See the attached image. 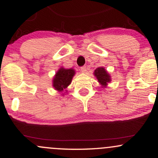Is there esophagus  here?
<instances>
[{"instance_id":"34e87169","label":"esophagus","mask_w":158,"mask_h":158,"mask_svg":"<svg viewBox=\"0 0 158 158\" xmlns=\"http://www.w3.org/2000/svg\"><path fill=\"white\" fill-rule=\"evenodd\" d=\"M81 71L82 73H85L86 72V67L83 66L81 68Z\"/></svg>"}]
</instances>
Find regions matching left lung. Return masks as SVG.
I'll use <instances>...</instances> for the list:
<instances>
[{"mask_svg": "<svg viewBox=\"0 0 158 158\" xmlns=\"http://www.w3.org/2000/svg\"><path fill=\"white\" fill-rule=\"evenodd\" d=\"M94 75L96 77V78L98 79L99 83L102 85L106 86L108 83H109L111 81V77L108 74L106 70L103 68H102V67L97 68L94 71Z\"/></svg>", "mask_w": 158, "mask_h": 158, "instance_id": "obj_1", "label": "left lung"}]
</instances>
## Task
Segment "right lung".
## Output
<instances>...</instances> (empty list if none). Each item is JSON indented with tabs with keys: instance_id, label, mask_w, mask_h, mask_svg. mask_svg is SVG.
I'll use <instances>...</instances> for the list:
<instances>
[{
	"instance_id": "obj_1",
	"label": "right lung",
	"mask_w": 158,
	"mask_h": 158,
	"mask_svg": "<svg viewBox=\"0 0 158 158\" xmlns=\"http://www.w3.org/2000/svg\"><path fill=\"white\" fill-rule=\"evenodd\" d=\"M75 75L73 69L60 68L53 79V87L59 91H62L71 83Z\"/></svg>"
}]
</instances>
